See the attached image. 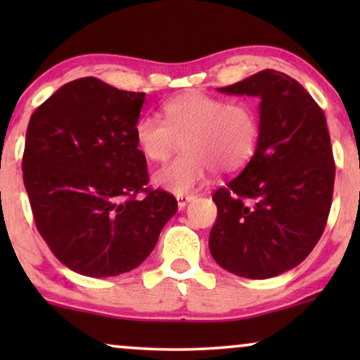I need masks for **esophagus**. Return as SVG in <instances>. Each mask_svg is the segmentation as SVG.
<instances>
[{"instance_id":"esophagus-1","label":"esophagus","mask_w":360,"mask_h":360,"mask_svg":"<svg viewBox=\"0 0 360 360\" xmlns=\"http://www.w3.org/2000/svg\"><path fill=\"white\" fill-rule=\"evenodd\" d=\"M193 198H195L193 195H180V196H176V203H179V210H185V206L188 205Z\"/></svg>"}]
</instances>
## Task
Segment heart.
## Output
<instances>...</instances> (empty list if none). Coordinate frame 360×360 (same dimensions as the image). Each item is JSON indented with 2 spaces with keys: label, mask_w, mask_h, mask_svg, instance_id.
<instances>
[{
  "label": "heart",
  "mask_w": 360,
  "mask_h": 360,
  "mask_svg": "<svg viewBox=\"0 0 360 360\" xmlns=\"http://www.w3.org/2000/svg\"><path fill=\"white\" fill-rule=\"evenodd\" d=\"M165 121L144 116L136 122V142L147 160L165 162L180 141L185 155L154 174V184L176 196L206 184L210 172H234L248 164L259 139L252 105L203 91L175 96L162 106Z\"/></svg>",
  "instance_id": "b5f03b06"
}]
</instances>
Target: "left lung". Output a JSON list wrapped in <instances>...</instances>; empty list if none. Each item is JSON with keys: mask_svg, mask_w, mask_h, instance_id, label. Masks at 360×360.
Here are the masks:
<instances>
[{"mask_svg": "<svg viewBox=\"0 0 360 360\" xmlns=\"http://www.w3.org/2000/svg\"><path fill=\"white\" fill-rule=\"evenodd\" d=\"M218 90L259 96L260 122L254 157L213 195L210 252L239 277H275L303 262L326 228L336 175L326 117L272 68Z\"/></svg>", "mask_w": 360, "mask_h": 360, "instance_id": "1", "label": "left lung"}]
</instances>
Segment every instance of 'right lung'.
Here are the masks:
<instances>
[{
	"label": "right lung",
	"instance_id": "right-lung-1",
	"mask_svg": "<svg viewBox=\"0 0 360 360\" xmlns=\"http://www.w3.org/2000/svg\"><path fill=\"white\" fill-rule=\"evenodd\" d=\"M144 100L85 77L58 88L29 121L22 179L36 228L86 277L136 269L176 213L174 195L147 186L134 134Z\"/></svg>",
	"mask_w": 360,
	"mask_h": 360
}]
</instances>
